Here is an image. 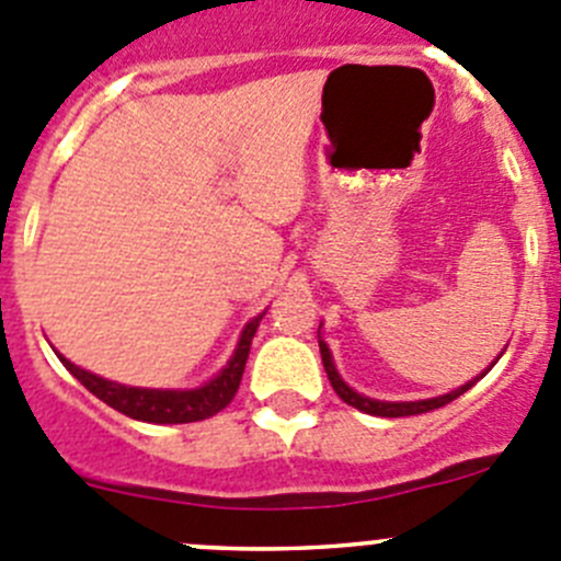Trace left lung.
Listing matches in <instances>:
<instances>
[{"instance_id": "1", "label": "left lung", "mask_w": 561, "mask_h": 561, "mask_svg": "<svg viewBox=\"0 0 561 561\" xmlns=\"http://www.w3.org/2000/svg\"><path fill=\"white\" fill-rule=\"evenodd\" d=\"M319 352H322V364H324V371H328V380H330V386H333V391L339 393V397L344 399L346 404H352V408L364 410V413H369V415H382V419H402V415H421V413H430V410H437V408H444V404L455 402V399L462 397V393H466L468 388L477 386V382L482 380V377L488 375L490 369H493L495 360H499V357H501V355L495 357L493 364H490V369H484L482 375L477 377V380L466 382V386H460V388H457V391H451V393H444V397L421 399V402H380V399H369V397H364V393L352 391V388L346 386L344 380H341L339 371H335V366H333V355H330L328 344H324L322 339H319Z\"/></svg>"}]
</instances>
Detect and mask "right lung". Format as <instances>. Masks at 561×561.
Returning a JSON list of instances; mask_svg holds the SVG:
<instances>
[{
    "instance_id": "obj_1",
    "label": "right lung",
    "mask_w": 561,
    "mask_h": 561,
    "mask_svg": "<svg viewBox=\"0 0 561 561\" xmlns=\"http://www.w3.org/2000/svg\"><path fill=\"white\" fill-rule=\"evenodd\" d=\"M261 317H264V313H261ZM261 317L250 319V322L244 324L242 339H239L237 352H233V357L228 360L226 369H222L215 380L206 382V386L190 388V391L121 386V382L104 380V377L93 375V371L79 369V366L71 364L68 357H60L62 366H66L93 397H99L101 402L115 408L117 413H124L137 421H148V424H190V421L211 419V415H217L222 408L231 404L233 393L239 391V382H242V371L250 355V341H253L255 330H259Z\"/></svg>"
}]
</instances>
